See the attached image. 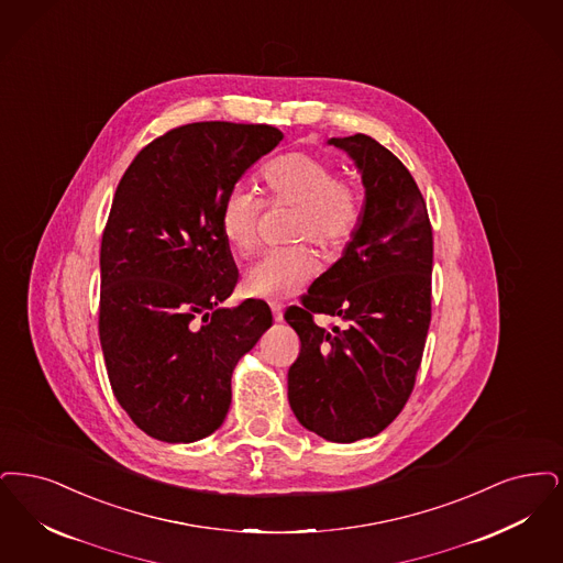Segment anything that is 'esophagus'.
<instances>
[{"label": "esophagus", "mask_w": 563, "mask_h": 563, "mask_svg": "<svg viewBox=\"0 0 563 563\" xmlns=\"http://www.w3.org/2000/svg\"><path fill=\"white\" fill-rule=\"evenodd\" d=\"M271 311H273V319H275V321H282V319H284L282 305H273V307H271Z\"/></svg>", "instance_id": "obj_1"}]
</instances>
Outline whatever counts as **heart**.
I'll list each match as a JSON object with an SVG mask.
<instances>
[{
  "label": "heart",
  "instance_id": "heart-1",
  "mask_svg": "<svg viewBox=\"0 0 563 563\" xmlns=\"http://www.w3.org/2000/svg\"><path fill=\"white\" fill-rule=\"evenodd\" d=\"M263 183L273 206H292L290 240L339 252L357 233L364 203L360 189L339 178L336 166L316 153L292 151L275 157L263 170ZM263 201L245 187L231 189L220 206L219 224L224 242L247 256L258 244ZM318 261L305 245L267 252L244 277V292L252 298L282 300L302 290L316 275Z\"/></svg>",
  "mask_w": 563,
  "mask_h": 563
}]
</instances>
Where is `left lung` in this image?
Here are the masks:
<instances>
[{
  "instance_id": "8db88e82",
  "label": "left lung",
  "mask_w": 563,
  "mask_h": 563,
  "mask_svg": "<svg viewBox=\"0 0 563 563\" xmlns=\"http://www.w3.org/2000/svg\"><path fill=\"white\" fill-rule=\"evenodd\" d=\"M328 145L362 174L364 217L343 256L284 316L300 339L288 399L305 429L351 443L387 429L415 389L431 323L433 231L412 174L389 148L366 134ZM316 312L340 323L321 329Z\"/></svg>"
}]
</instances>
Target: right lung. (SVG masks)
<instances>
[{
    "instance_id": "right-lung-1",
    "label": "right lung",
    "mask_w": 563,
    "mask_h": 563,
    "mask_svg": "<svg viewBox=\"0 0 563 563\" xmlns=\"http://www.w3.org/2000/svg\"><path fill=\"white\" fill-rule=\"evenodd\" d=\"M282 139L267 123H187L148 143L118 185L100 244L98 334L115 399L153 440L214 433L233 367L273 323L265 300L222 307L240 273L219 214Z\"/></svg>"
}]
</instances>
